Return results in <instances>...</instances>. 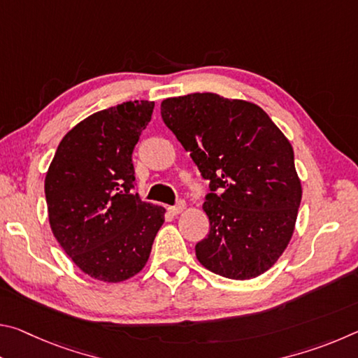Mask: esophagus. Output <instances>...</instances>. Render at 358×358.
<instances>
[{
    "instance_id": "1",
    "label": "esophagus",
    "mask_w": 358,
    "mask_h": 358,
    "mask_svg": "<svg viewBox=\"0 0 358 358\" xmlns=\"http://www.w3.org/2000/svg\"><path fill=\"white\" fill-rule=\"evenodd\" d=\"M185 208H186V205H185L183 201H180L177 205H172V207H169V210H171V213H173V215L181 213V211H183Z\"/></svg>"
}]
</instances>
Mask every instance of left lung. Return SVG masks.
Returning a JSON list of instances; mask_svg holds the SVG:
<instances>
[{
    "label": "left lung",
    "mask_w": 358,
    "mask_h": 358,
    "mask_svg": "<svg viewBox=\"0 0 358 358\" xmlns=\"http://www.w3.org/2000/svg\"><path fill=\"white\" fill-rule=\"evenodd\" d=\"M161 115L189 151L210 194V234L196 245L205 268L251 280L273 266L292 238L301 201L292 145L262 108L192 93L161 102Z\"/></svg>",
    "instance_id": "8db88e82"
}]
</instances>
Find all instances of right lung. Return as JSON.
Wrapping results in <instances>:
<instances>
[{
	"label": "right lung",
	"mask_w": 358,
	"mask_h": 358,
	"mask_svg": "<svg viewBox=\"0 0 358 358\" xmlns=\"http://www.w3.org/2000/svg\"><path fill=\"white\" fill-rule=\"evenodd\" d=\"M153 108L155 102L129 101L90 115L63 137L45 175L52 232L98 281L137 275L164 222V208L132 194V151Z\"/></svg>",
	"instance_id": "obj_1"
}]
</instances>
